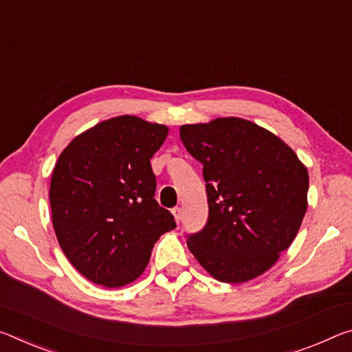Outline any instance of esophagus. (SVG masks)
<instances>
[{
    "instance_id": "obj_1",
    "label": "esophagus",
    "mask_w": 352,
    "mask_h": 352,
    "mask_svg": "<svg viewBox=\"0 0 352 352\" xmlns=\"http://www.w3.org/2000/svg\"><path fill=\"white\" fill-rule=\"evenodd\" d=\"M182 213H183V210L180 208V206H175V208L172 210V214H174L177 224H178V222H180V219H182Z\"/></svg>"
}]
</instances>
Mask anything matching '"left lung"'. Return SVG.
Instances as JSON below:
<instances>
[{
    "label": "left lung",
    "instance_id": "1",
    "mask_svg": "<svg viewBox=\"0 0 352 352\" xmlns=\"http://www.w3.org/2000/svg\"><path fill=\"white\" fill-rule=\"evenodd\" d=\"M204 166L208 221L188 248L216 280L243 283L292 246L307 211L309 172L280 138L239 117L183 125Z\"/></svg>",
    "mask_w": 352,
    "mask_h": 352
}]
</instances>
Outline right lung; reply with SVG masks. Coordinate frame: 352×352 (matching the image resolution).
I'll use <instances>...</instances> for the list:
<instances>
[{"label":"right lung","instance_id":"1","mask_svg":"<svg viewBox=\"0 0 352 352\" xmlns=\"http://www.w3.org/2000/svg\"><path fill=\"white\" fill-rule=\"evenodd\" d=\"M167 133L166 125L119 116L81 133L59 155L50 185L56 238L97 285L136 280L153 244L175 228L170 211L155 200L150 166Z\"/></svg>","mask_w":352,"mask_h":352}]
</instances>
